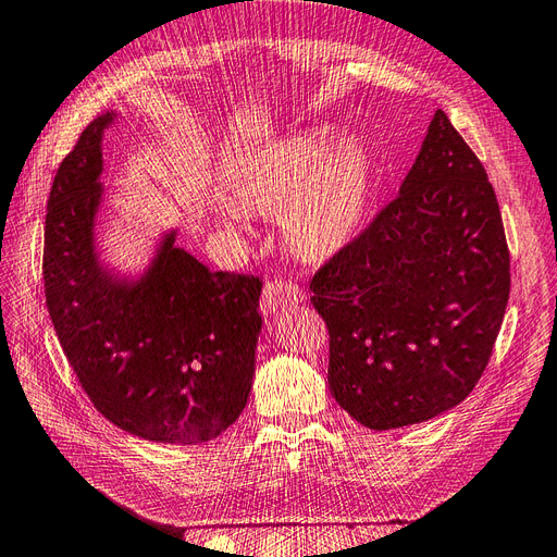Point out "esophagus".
Listing matches in <instances>:
<instances>
[{"mask_svg": "<svg viewBox=\"0 0 557 557\" xmlns=\"http://www.w3.org/2000/svg\"><path fill=\"white\" fill-rule=\"evenodd\" d=\"M301 299H305V293H301L299 285H295V283H290V281L276 278V281H269V283L264 285L260 307H262V313L272 315V313H278V311L285 309V307L299 305Z\"/></svg>", "mask_w": 557, "mask_h": 557, "instance_id": "obj_1", "label": "esophagus"}]
</instances>
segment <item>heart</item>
Returning <instances> with one entry per match:
<instances>
[{"label":"heart","mask_w":557,"mask_h":557,"mask_svg":"<svg viewBox=\"0 0 557 557\" xmlns=\"http://www.w3.org/2000/svg\"><path fill=\"white\" fill-rule=\"evenodd\" d=\"M372 185V162L360 144L334 146L327 134L307 132L252 160L234 197L248 213L283 218L290 248L301 260L320 262L356 237Z\"/></svg>","instance_id":"b5f03b06"}]
</instances>
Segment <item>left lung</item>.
Here are the masks:
<instances>
[{"label":"left lung","mask_w":557,"mask_h":557,"mask_svg":"<svg viewBox=\"0 0 557 557\" xmlns=\"http://www.w3.org/2000/svg\"><path fill=\"white\" fill-rule=\"evenodd\" d=\"M311 290L330 391L364 428L425 423L474 391L507 311L509 246L483 164L442 109L399 195Z\"/></svg>","instance_id":"left-lung-1"}]
</instances>
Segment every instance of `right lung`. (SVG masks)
Returning a JSON list of instances; mask_svg holds the SVG:
<instances>
[{
  "label": "right lung",
  "instance_id": "1",
  "mask_svg": "<svg viewBox=\"0 0 557 557\" xmlns=\"http://www.w3.org/2000/svg\"><path fill=\"white\" fill-rule=\"evenodd\" d=\"M113 113L81 132L48 195L44 290L60 346L95 409L121 430L162 444H201L244 411L262 281L211 272L162 239L139 281L115 278L95 252L102 199V132Z\"/></svg>",
  "mask_w": 557,
  "mask_h": 557
}]
</instances>
